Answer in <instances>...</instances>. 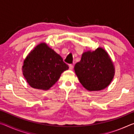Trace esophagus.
<instances>
[{
	"label": "esophagus",
	"instance_id": "34e87169",
	"mask_svg": "<svg viewBox=\"0 0 134 134\" xmlns=\"http://www.w3.org/2000/svg\"><path fill=\"white\" fill-rule=\"evenodd\" d=\"M72 69H73V65L70 64L69 65V70H72Z\"/></svg>",
	"mask_w": 134,
	"mask_h": 134
}]
</instances>
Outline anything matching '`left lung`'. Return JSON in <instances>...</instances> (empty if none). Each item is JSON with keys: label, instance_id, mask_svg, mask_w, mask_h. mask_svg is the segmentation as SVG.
Returning a JSON list of instances; mask_svg holds the SVG:
<instances>
[{"label": "left lung", "instance_id": "obj_1", "mask_svg": "<svg viewBox=\"0 0 134 134\" xmlns=\"http://www.w3.org/2000/svg\"><path fill=\"white\" fill-rule=\"evenodd\" d=\"M74 71L80 83L88 91H99L110 85L115 75V67L105 49L83 53Z\"/></svg>", "mask_w": 134, "mask_h": 134}]
</instances>
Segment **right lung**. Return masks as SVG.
Segmentation results:
<instances>
[{"label": "right lung", "mask_w": 134, "mask_h": 134, "mask_svg": "<svg viewBox=\"0 0 134 134\" xmlns=\"http://www.w3.org/2000/svg\"><path fill=\"white\" fill-rule=\"evenodd\" d=\"M69 69L62 57L46 43L37 45L25 59L22 72L27 83L34 89L47 90Z\"/></svg>", "instance_id": "1"}]
</instances>
